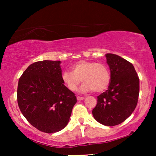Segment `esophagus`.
I'll return each instance as SVG.
<instances>
[{
    "label": "esophagus",
    "instance_id": "esophagus-1",
    "mask_svg": "<svg viewBox=\"0 0 156 156\" xmlns=\"http://www.w3.org/2000/svg\"><path fill=\"white\" fill-rule=\"evenodd\" d=\"M76 99H77V100L78 101H82V100H83L84 99V97H76Z\"/></svg>",
    "mask_w": 156,
    "mask_h": 156
}]
</instances>
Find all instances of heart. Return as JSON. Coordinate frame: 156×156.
Listing matches in <instances>:
<instances>
[{"label": "heart", "instance_id": "obj_1", "mask_svg": "<svg viewBox=\"0 0 156 156\" xmlns=\"http://www.w3.org/2000/svg\"><path fill=\"white\" fill-rule=\"evenodd\" d=\"M71 69L72 72L64 71L62 74V80L70 91H76L82 81L84 83L81 93L102 92L109 85L110 72L104 64L80 60L73 64Z\"/></svg>", "mask_w": 156, "mask_h": 156}]
</instances>
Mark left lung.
Here are the masks:
<instances>
[{
	"label": "left lung",
	"mask_w": 156,
	"mask_h": 156,
	"mask_svg": "<svg viewBox=\"0 0 156 156\" xmlns=\"http://www.w3.org/2000/svg\"><path fill=\"white\" fill-rule=\"evenodd\" d=\"M111 72L109 86L97 97L94 118L107 126L120 124L136 108L139 95V78L131 62L117 55H105Z\"/></svg>",
	"instance_id": "left-lung-1"
}]
</instances>
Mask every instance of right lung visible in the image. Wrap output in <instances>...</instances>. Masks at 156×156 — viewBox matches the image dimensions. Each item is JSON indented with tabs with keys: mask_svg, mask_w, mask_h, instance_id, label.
Returning a JSON list of instances; mask_svg holds the SVG:
<instances>
[{
	"mask_svg": "<svg viewBox=\"0 0 156 156\" xmlns=\"http://www.w3.org/2000/svg\"><path fill=\"white\" fill-rule=\"evenodd\" d=\"M60 61L32 64L18 81V106L28 122L40 131L56 133L69 121L76 103L74 94L62 80Z\"/></svg>",
	"mask_w": 156,
	"mask_h": 156,
	"instance_id": "add662e5",
	"label": "right lung"
}]
</instances>
